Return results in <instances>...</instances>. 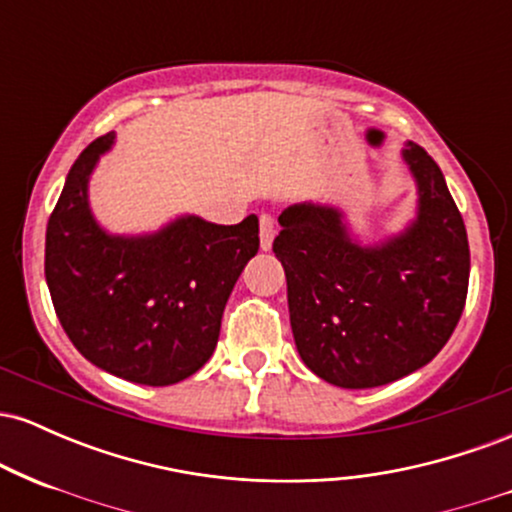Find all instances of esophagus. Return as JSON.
<instances>
[{
  "mask_svg": "<svg viewBox=\"0 0 512 512\" xmlns=\"http://www.w3.org/2000/svg\"><path fill=\"white\" fill-rule=\"evenodd\" d=\"M274 228H276L274 216H272V214H262V216H260V245H262V250L272 248Z\"/></svg>",
  "mask_w": 512,
  "mask_h": 512,
  "instance_id": "1",
  "label": "esophagus"
}]
</instances>
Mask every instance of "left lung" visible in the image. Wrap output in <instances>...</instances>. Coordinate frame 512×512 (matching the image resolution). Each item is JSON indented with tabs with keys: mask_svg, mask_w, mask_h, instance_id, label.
<instances>
[{
	"mask_svg": "<svg viewBox=\"0 0 512 512\" xmlns=\"http://www.w3.org/2000/svg\"><path fill=\"white\" fill-rule=\"evenodd\" d=\"M419 214L383 245L354 243L342 211L293 204L279 216L291 330L303 363L337 387L387 385L433 361L467 301L469 243L438 163L409 142Z\"/></svg>",
	"mask_w": 512,
	"mask_h": 512,
	"instance_id": "8db88e82",
	"label": "left lung"
}]
</instances>
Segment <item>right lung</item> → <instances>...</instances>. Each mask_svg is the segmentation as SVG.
Returning a JSON list of instances; mask_svg holds the SVG:
<instances>
[{
	"mask_svg": "<svg viewBox=\"0 0 512 512\" xmlns=\"http://www.w3.org/2000/svg\"><path fill=\"white\" fill-rule=\"evenodd\" d=\"M115 134L81 151L45 233V279L64 332L93 366L137 385H173L214 354L260 223L182 216L158 233L110 236L88 209V175Z\"/></svg>",
	"mask_w": 512,
	"mask_h": 512,
	"instance_id": "add662e5",
	"label": "right lung"
}]
</instances>
